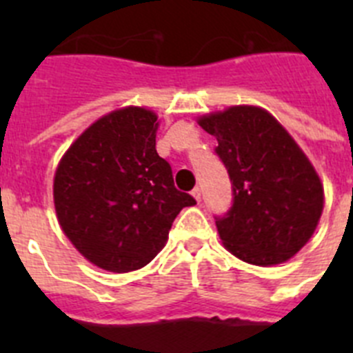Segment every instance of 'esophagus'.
<instances>
[{"label":"esophagus","instance_id":"obj_1","mask_svg":"<svg viewBox=\"0 0 353 353\" xmlns=\"http://www.w3.org/2000/svg\"><path fill=\"white\" fill-rule=\"evenodd\" d=\"M192 196L196 198V201H199V199H201V189H199V187H194V189H192Z\"/></svg>","mask_w":353,"mask_h":353}]
</instances>
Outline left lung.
Instances as JSON below:
<instances>
[{"instance_id":"left-lung-1","label":"left lung","mask_w":353,"mask_h":353,"mask_svg":"<svg viewBox=\"0 0 353 353\" xmlns=\"http://www.w3.org/2000/svg\"><path fill=\"white\" fill-rule=\"evenodd\" d=\"M199 125L232 182V207L215 215L224 245L252 265H277L301 251L323 210L316 171L281 123L260 108L235 105Z\"/></svg>"}]
</instances>
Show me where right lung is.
Segmentation results:
<instances>
[{"label": "right lung", "mask_w": 353, "mask_h": 353, "mask_svg": "<svg viewBox=\"0 0 353 353\" xmlns=\"http://www.w3.org/2000/svg\"><path fill=\"white\" fill-rule=\"evenodd\" d=\"M152 111L125 108L95 121L61 159L54 207L86 260L111 272L145 267L164 248L174 217L196 199L179 191L159 157Z\"/></svg>", "instance_id": "right-lung-1"}]
</instances>
